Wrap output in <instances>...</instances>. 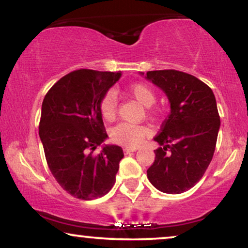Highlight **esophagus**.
Listing matches in <instances>:
<instances>
[{"mask_svg": "<svg viewBox=\"0 0 248 248\" xmlns=\"http://www.w3.org/2000/svg\"><path fill=\"white\" fill-rule=\"evenodd\" d=\"M137 150H138L137 148H128V147H126V148H124V149H123V151H124V154H125V155L130 154V152H134V151H137Z\"/></svg>", "mask_w": 248, "mask_h": 248, "instance_id": "obj_1", "label": "esophagus"}]
</instances>
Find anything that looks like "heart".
<instances>
[{
  "label": "heart",
  "mask_w": 248,
  "mask_h": 248,
  "mask_svg": "<svg viewBox=\"0 0 248 248\" xmlns=\"http://www.w3.org/2000/svg\"><path fill=\"white\" fill-rule=\"evenodd\" d=\"M128 93L138 100L144 107H150L155 103V96L150 87L143 83H133L128 87ZM117 108L116 94L114 91H108L100 101V111L105 120L110 121L115 117ZM147 128L142 126H135L126 123L117 125L111 131V138L118 144L125 147L134 148L141 143L143 138L147 135Z\"/></svg>",
  "instance_id": "b5f03b06"
}]
</instances>
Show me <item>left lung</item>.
Instances as JSON below:
<instances>
[{
    "label": "left lung",
    "mask_w": 248,
    "mask_h": 248,
    "mask_svg": "<svg viewBox=\"0 0 248 248\" xmlns=\"http://www.w3.org/2000/svg\"><path fill=\"white\" fill-rule=\"evenodd\" d=\"M144 78L164 91L170 105L154 139L160 147L147 176L160 192L181 194L202 178L212 160L220 128L216 97L204 82L181 71H149Z\"/></svg>",
    "instance_id": "1"
}]
</instances>
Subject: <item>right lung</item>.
I'll list each match as a JSON object with an SVG mask.
<instances>
[{
    "instance_id": "obj_1",
    "label": "right lung",
    "mask_w": 248,
    "mask_h": 248,
    "mask_svg": "<svg viewBox=\"0 0 248 248\" xmlns=\"http://www.w3.org/2000/svg\"><path fill=\"white\" fill-rule=\"evenodd\" d=\"M121 72L73 71L46 93L42 105L39 138L47 165L56 182L74 198L93 200L107 194L115 183L121 147L104 144L100 101L121 79Z\"/></svg>"
}]
</instances>
